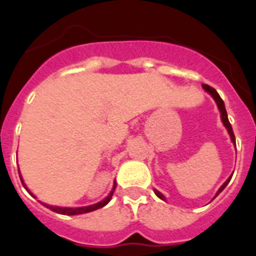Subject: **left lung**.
<instances>
[{
  "label": "left lung",
  "mask_w": 256,
  "mask_h": 256,
  "mask_svg": "<svg viewBox=\"0 0 256 256\" xmlns=\"http://www.w3.org/2000/svg\"><path fill=\"white\" fill-rule=\"evenodd\" d=\"M202 88H204V92H208V94H210V96H212V100H215V104H216V106H218L219 112H220V120H222L223 126L226 128L227 132H228V136H230L231 142H232V144H235V136H234V132H232V128H231L230 122H228V116H227L226 108H224V102H223L222 98L219 96V94H218V92H216V90H215V88H211V86H208V85H202ZM231 176H232V175H230V176L227 178L226 182L223 183L222 186L219 187V190L216 191V194H215V196H218V195L220 194V192H222L223 190H224V187H226L227 184H228V182H230ZM154 192H156V196H158V198L162 199V200H164V202H166V196H164V195L162 194L160 191H158V190H156V188H154ZM215 196H214V198H215Z\"/></svg>",
  "instance_id": "left-lung-1"
}]
</instances>
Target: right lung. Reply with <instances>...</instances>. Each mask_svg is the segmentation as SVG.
<instances>
[{
    "label": "right lung",
    "mask_w": 256,
    "mask_h": 256,
    "mask_svg": "<svg viewBox=\"0 0 256 256\" xmlns=\"http://www.w3.org/2000/svg\"><path fill=\"white\" fill-rule=\"evenodd\" d=\"M20 178H21V182L22 184H24V187L26 188V191L29 192L32 196H34V198H37L36 195L33 194V192H30V190L26 187L25 182H24V179H22V176L20 175ZM116 182L114 180V184H112V191L108 192V195L106 196L104 199H102L100 202L96 203V204H90V206H82V207H61V206H52V204H48V203H44L41 202V200H38V202H41L42 204L45 207H48L49 210L54 211V212H57V214H62V215H80V214H86V212H90V211H94V210H98V208H100V207L106 206L108 202H110V199H112V194H114V190H116Z\"/></svg>",
    "instance_id": "add662e5"
}]
</instances>
